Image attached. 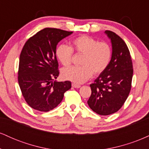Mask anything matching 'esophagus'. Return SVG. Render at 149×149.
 I'll list each match as a JSON object with an SVG mask.
<instances>
[{
    "label": "esophagus",
    "mask_w": 149,
    "mask_h": 149,
    "mask_svg": "<svg viewBox=\"0 0 149 149\" xmlns=\"http://www.w3.org/2000/svg\"><path fill=\"white\" fill-rule=\"evenodd\" d=\"M72 87L74 88H79L80 87V85L76 84V83H72Z\"/></svg>",
    "instance_id": "1"
}]
</instances>
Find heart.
Segmentation results:
<instances>
[{
	"label": "heart",
	"instance_id": "heart-1",
	"mask_svg": "<svg viewBox=\"0 0 149 149\" xmlns=\"http://www.w3.org/2000/svg\"><path fill=\"white\" fill-rule=\"evenodd\" d=\"M73 51L82 54L80 66H72L62 70L64 79L75 83H83L91 78L92 74L99 75L105 71L111 59V47L106 42L83 35L73 39L70 47L60 45L56 49V56L63 66H69L72 61Z\"/></svg>",
	"mask_w": 149,
	"mask_h": 149
}]
</instances>
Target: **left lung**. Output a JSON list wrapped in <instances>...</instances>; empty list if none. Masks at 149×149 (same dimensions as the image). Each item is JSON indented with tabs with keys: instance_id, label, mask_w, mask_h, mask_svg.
Here are the masks:
<instances>
[{
	"instance_id": "left-lung-1",
	"label": "left lung",
	"mask_w": 149,
	"mask_h": 149,
	"mask_svg": "<svg viewBox=\"0 0 149 149\" xmlns=\"http://www.w3.org/2000/svg\"><path fill=\"white\" fill-rule=\"evenodd\" d=\"M111 40L112 55L108 67L94 83L88 101L90 109L99 115L114 113L122 107L131 90L133 66L127 45L119 36L105 31Z\"/></svg>"
}]
</instances>
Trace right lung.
<instances>
[{"mask_svg":"<svg viewBox=\"0 0 149 149\" xmlns=\"http://www.w3.org/2000/svg\"><path fill=\"white\" fill-rule=\"evenodd\" d=\"M73 32L45 28L31 37L20 54L18 82L24 98L33 109L47 112L62 101L71 88L70 81L57 82L59 72L56 48Z\"/></svg>","mask_w":149,"mask_h":149,"instance_id":"right-lung-1","label":"right lung"}]
</instances>
